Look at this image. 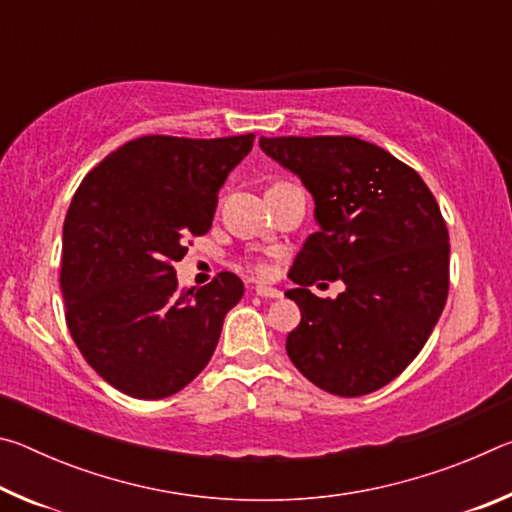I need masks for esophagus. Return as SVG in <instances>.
<instances>
[{
	"instance_id": "esophagus-1",
	"label": "esophagus",
	"mask_w": 512,
	"mask_h": 512,
	"mask_svg": "<svg viewBox=\"0 0 512 512\" xmlns=\"http://www.w3.org/2000/svg\"><path fill=\"white\" fill-rule=\"evenodd\" d=\"M255 293L259 298H282V291H277V289H273V287H266V284H257L255 287Z\"/></svg>"
}]
</instances>
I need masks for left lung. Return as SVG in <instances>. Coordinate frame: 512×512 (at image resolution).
Masks as SVG:
<instances>
[{
	"instance_id": "8db88e82",
	"label": "left lung",
	"mask_w": 512,
	"mask_h": 512,
	"mask_svg": "<svg viewBox=\"0 0 512 512\" xmlns=\"http://www.w3.org/2000/svg\"><path fill=\"white\" fill-rule=\"evenodd\" d=\"M262 151L314 196L318 232L293 259L298 284L284 296L300 307L287 354L323 391H379L418 357L443 314L449 235L424 180L359 137H262ZM341 279L334 301L308 291Z\"/></svg>"
}]
</instances>
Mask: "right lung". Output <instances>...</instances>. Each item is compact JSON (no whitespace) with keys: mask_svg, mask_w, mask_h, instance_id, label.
Masks as SVG:
<instances>
[{"mask_svg":"<svg viewBox=\"0 0 512 512\" xmlns=\"http://www.w3.org/2000/svg\"><path fill=\"white\" fill-rule=\"evenodd\" d=\"M255 135H144L106 155L76 189L63 225L69 334L117 391L162 400L183 391L219 343L244 282L223 271L180 289L173 262L210 230L219 189Z\"/></svg>","mask_w":512,"mask_h":512,"instance_id":"1","label":"right lung"}]
</instances>
